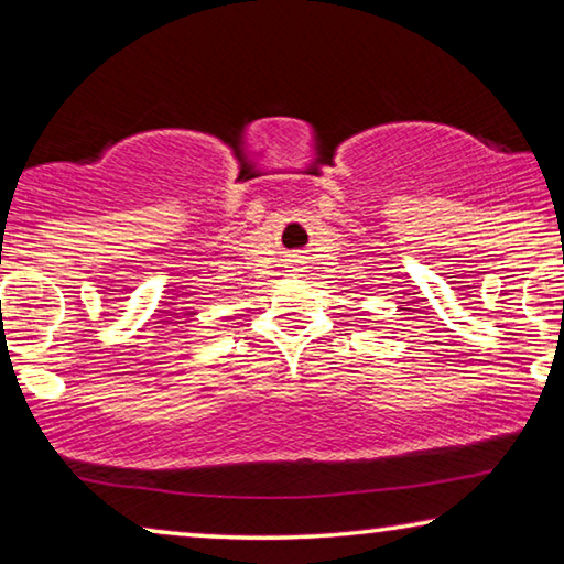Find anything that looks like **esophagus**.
<instances>
[{"mask_svg": "<svg viewBox=\"0 0 564 564\" xmlns=\"http://www.w3.org/2000/svg\"><path fill=\"white\" fill-rule=\"evenodd\" d=\"M291 263H301V261H291ZM289 269H293V271H295V265H289Z\"/></svg>", "mask_w": 564, "mask_h": 564, "instance_id": "1", "label": "esophagus"}]
</instances>
